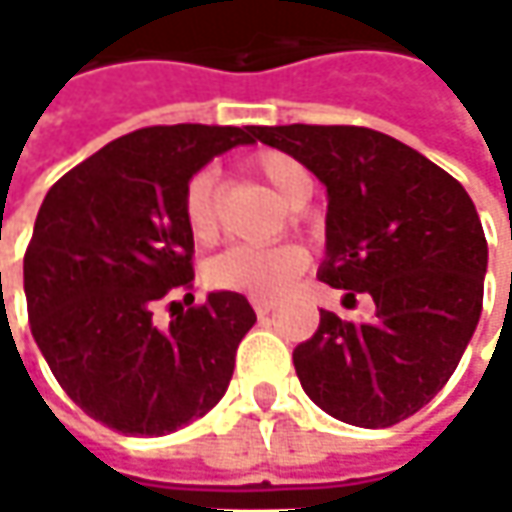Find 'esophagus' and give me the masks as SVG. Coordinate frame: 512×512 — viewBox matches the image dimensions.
Segmentation results:
<instances>
[{
	"label": "esophagus",
	"instance_id": "obj_1",
	"mask_svg": "<svg viewBox=\"0 0 512 512\" xmlns=\"http://www.w3.org/2000/svg\"><path fill=\"white\" fill-rule=\"evenodd\" d=\"M252 304H255V313L260 316V319H263V316H269V313L275 310V302H263V299H257V302Z\"/></svg>",
	"mask_w": 512,
	"mask_h": 512
}]
</instances>
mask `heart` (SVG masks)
<instances>
[{"label":"heart","mask_w":512,"mask_h":512,"mask_svg":"<svg viewBox=\"0 0 512 512\" xmlns=\"http://www.w3.org/2000/svg\"><path fill=\"white\" fill-rule=\"evenodd\" d=\"M252 169L275 190V196L290 205L302 208L310 196V175L302 163L284 152H260L252 161ZM181 216L190 237L199 246H210L219 237V208H216V175L213 169H199L181 196ZM310 266L307 249L296 243L284 246H234L216 255L205 269V281L213 290L240 293L249 299L272 302L284 296Z\"/></svg>","instance_id":"1"}]
</instances>
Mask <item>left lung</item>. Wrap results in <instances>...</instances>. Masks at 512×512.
<instances>
[{
    "label": "left lung",
    "mask_w": 512,
    "mask_h": 512,
    "mask_svg": "<svg viewBox=\"0 0 512 512\" xmlns=\"http://www.w3.org/2000/svg\"><path fill=\"white\" fill-rule=\"evenodd\" d=\"M257 140L328 187L319 281L375 302L372 319L319 313L293 351L304 393L357 428H390L454 375L484 307L487 237L469 193L416 149L360 125H263Z\"/></svg>",
    "instance_id": "obj_1"
}]
</instances>
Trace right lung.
I'll list each match as a JSON object with an SVG mask.
<instances>
[{
  "label": "right lung",
  "instance_id": "right-lung-1",
  "mask_svg": "<svg viewBox=\"0 0 512 512\" xmlns=\"http://www.w3.org/2000/svg\"><path fill=\"white\" fill-rule=\"evenodd\" d=\"M257 125L137 128L52 184L23 257L34 343L72 401L131 437H163L225 395L237 346L255 325L240 293L185 297L169 326L154 307L193 290L187 181Z\"/></svg>",
  "mask_w": 512,
  "mask_h": 512
}]
</instances>
